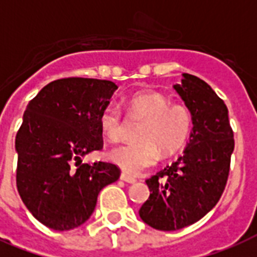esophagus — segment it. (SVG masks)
<instances>
[{"instance_id":"esophagus-1","label":"esophagus","mask_w":257,"mask_h":257,"mask_svg":"<svg viewBox=\"0 0 257 257\" xmlns=\"http://www.w3.org/2000/svg\"><path fill=\"white\" fill-rule=\"evenodd\" d=\"M120 179L122 180V181H125V183H129V184L136 183V179H135V177L126 175V173H124V172H122V173L120 175Z\"/></svg>"}]
</instances>
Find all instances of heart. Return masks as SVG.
<instances>
[{
  "instance_id": "b5f03b06",
  "label": "heart",
  "mask_w": 257,
  "mask_h": 257,
  "mask_svg": "<svg viewBox=\"0 0 257 257\" xmlns=\"http://www.w3.org/2000/svg\"><path fill=\"white\" fill-rule=\"evenodd\" d=\"M132 114L145 118L141 125L140 141L117 147L109 153V159L131 175H140L159 163L161 152L165 156L183 148L191 136L193 116L184 104H171L168 97L157 92L137 93L129 100ZM102 135L117 143L124 133V118L121 108L109 102L98 117Z\"/></svg>"
}]
</instances>
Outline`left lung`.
Returning a JSON list of instances; mask_svg holds the SVG:
<instances>
[{"label":"left lung","instance_id":"obj_1","mask_svg":"<svg viewBox=\"0 0 257 257\" xmlns=\"http://www.w3.org/2000/svg\"><path fill=\"white\" fill-rule=\"evenodd\" d=\"M193 116V132L184 155L145 180L152 192L140 217L155 229L176 231L199 221L223 195L235 148L228 108L201 78L183 73L175 85Z\"/></svg>","mask_w":257,"mask_h":257}]
</instances>
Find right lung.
I'll list each match as a JSON object with an SVG mask.
<instances>
[{
	"instance_id": "right-lung-1",
	"label": "right lung",
	"mask_w": 257,
	"mask_h": 257,
	"mask_svg": "<svg viewBox=\"0 0 257 257\" xmlns=\"http://www.w3.org/2000/svg\"><path fill=\"white\" fill-rule=\"evenodd\" d=\"M114 82L68 77L49 82L29 101L16 135L18 193L30 213L46 227L68 231L90 217L97 196L120 177L113 163L82 164L102 149L100 112Z\"/></svg>"
}]
</instances>
